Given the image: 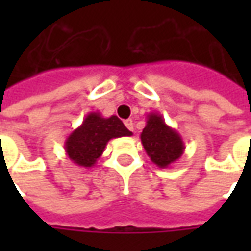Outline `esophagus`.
Instances as JSON below:
<instances>
[{
    "instance_id": "34e87169",
    "label": "esophagus",
    "mask_w": 251,
    "mask_h": 251,
    "mask_svg": "<svg viewBox=\"0 0 251 251\" xmlns=\"http://www.w3.org/2000/svg\"><path fill=\"white\" fill-rule=\"evenodd\" d=\"M125 126L130 131H134V124H133V120H126L125 121Z\"/></svg>"
}]
</instances>
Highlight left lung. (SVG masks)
<instances>
[{"label": "left lung", "mask_w": 251, "mask_h": 251, "mask_svg": "<svg viewBox=\"0 0 251 251\" xmlns=\"http://www.w3.org/2000/svg\"><path fill=\"white\" fill-rule=\"evenodd\" d=\"M140 137L145 152L158 168H168L184 153L185 145L181 136L167 125L163 115L158 113L148 114L147 126Z\"/></svg>", "instance_id": "8db88e82"}]
</instances>
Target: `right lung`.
Listing matches in <instances>:
<instances>
[{
  "instance_id": "1",
  "label": "right lung",
  "mask_w": 251,
  "mask_h": 251,
  "mask_svg": "<svg viewBox=\"0 0 251 251\" xmlns=\"http://www.w3.org/2000/svg\"><path fill=\"white\" fill-rule=\"evenodd\" d=\"M131 134L117 115L104 118L98 111H93L86 115L82 125L67 137L64 149L72 163L83 168H91L102 156L110 140Z\"/></svg>"
}]
</instances>
